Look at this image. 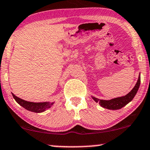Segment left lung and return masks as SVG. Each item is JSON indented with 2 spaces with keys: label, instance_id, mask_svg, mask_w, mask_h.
Instances as JSON below:
<instances>
[{
  "label": "left lung",
  "instance_id": "8db88e82",
  "mask_svg": "<svg viewBox=\"0 0 150 150\" xmlns=\"http://www.w3.org/2000/svg\"><path fill=\"white\" fill-rule=\"evenodd\" d=\"M140 75H139L138 81H137L134 88L131 90V92L128 93L126 96L119 97V98H113V99L110 100H100L98 98H95V97H92V98L96 103H99L100 106L104 107V108L112 110H119V109H121L122 107L126 106L128 103H129L133 99V98H134L137 92H138L139 87H140Z\"/></svg>",
  "mask_w": 150,
  "mask_h": 150
}]
</instances>
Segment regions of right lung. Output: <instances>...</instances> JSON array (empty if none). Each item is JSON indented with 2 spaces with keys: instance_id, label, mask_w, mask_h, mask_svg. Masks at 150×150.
<instances>
[{
  "instance_id": "add662e5",
  "label": "right lung",
  "mask_w": 150,
  "mask_h": 150,
  "mask_svg": "<svg viewBox=\"0 0 150 150\" xmlns=\"http://www.w3.org/2000/svg\"><path fill=\"white\" fill-rule=\"evenodd\" d=\"M14 99L15 101L21 105L22 107L25 108L26 110H29L30 112H36V113H40V112H45V110H48L50 108L52 105H53L54 103H49V102H45V103H32V102H28L25 100L21 99L18 98L13 93H12Z\"/></svg>"
}]
</instances>
